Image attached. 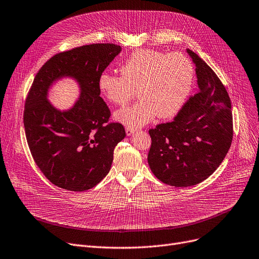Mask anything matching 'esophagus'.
I'll return each mask as SVG.
<instances>
[{
	"instance_id": "esophagus-1",
	"label": "esophagus",
	"mask_w": 259,
	"mask_h": 259,
	"mask_svg": "<svg viewBox=\"0 0 259 259\" xmlns=\"http://www.w3.org/2000/svg\"><path fill=\"white\" fill-rule=\"evenodd\" d=\"M136 132V129L135 128H131V127H127L126 128V133H127V136H131V135H133V133Z\"/></svg>"
}]
</instances>
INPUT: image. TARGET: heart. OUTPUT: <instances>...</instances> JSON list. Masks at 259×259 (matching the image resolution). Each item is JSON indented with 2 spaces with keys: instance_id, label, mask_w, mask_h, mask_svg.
Segmentation results:
<instances>
[{
  "instance_id": "heart-1",
  "label": "heart",
  "mask_w": 259,
  "mask_h": 259,
  "mask_svg": "<svg viewBox=\"0 0 259 259\" xmlns=\"http://www.w3.org/2000/svg\"><path fill=\"white\" fill-rule=\"evenodd\" d=\"M121 75L104 71L98 89L110 102L128 103L136 95L141 99L115 113V118L129 127H141L157 115H175L187 100L194 80V67L187 56L142 49L133 52L120 67Z\"/></svg>"
}]
</instances>
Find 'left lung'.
Returning a JSON list of instances; mask_svg holds the SVG:
<instances>
[{
    "mask_svg": "<svg viewBox=\"0 0 259 259\" xmlns=\"http://www.w3.org/2000/svg\"><path fill=\"white\" fill-rule=\"evenodd\" d=\"M195 64L198 92L170 122L149 129L148 164L163 184L190 187L220 166L233 141L232 103L225 86L200 57L187 50Z\"/></svg>",
    "mask_w": 259,
    "mask_h": 259,
    "instance_id": "1",
    "label": "left lung"
}]
</instances>
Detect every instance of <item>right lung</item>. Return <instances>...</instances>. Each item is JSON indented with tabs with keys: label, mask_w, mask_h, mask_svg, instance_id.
Listing matches in <instances>:
<instances>
[{
	"label": "right lung",
	"mask_w": 259,
	"mask_h": 259,
	"mask_svg": "<svg viewBox=\"0 0 259 259\" xmlns=\"http://www.w3.org/2000/svg\"><path fill=\"white\" fill-rule=\"evenodd\" d=\"M120 51L115 44L74 48L52 56L35 76L24 105L25 136L35 163L56 187L82 192L109 173L114 148L126 132L121 123L109 122L98 78ZM64 76L79 82L81 96L62 112L47 101V91Z\"/></svg>",
	"instance_id": "1"
}]
</instances>
